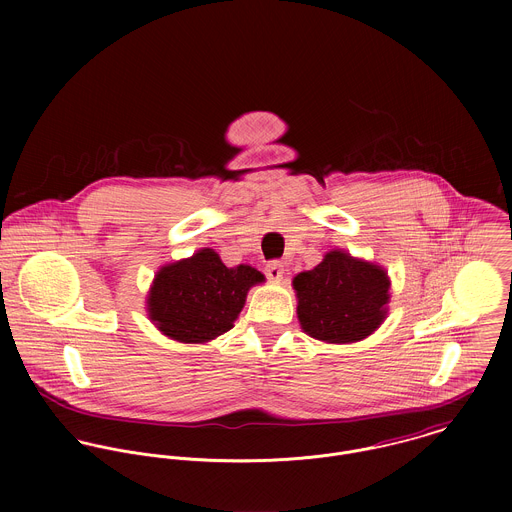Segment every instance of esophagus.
<instances>
[{"mask_svg": "<svg viewBox=\"0 0 512 512\" xmlns=\"http://www.w3.org/2000/svg\"><path fill=\"white\" fill-rule=\"evenodd\" d=\"M266 276H268L270 280H274V282L282 280V276H284V264L278 262V260H272V262L266 266Z\"/></svg>", "mask_w": 512, "mask_h": 512, "instance_id": "obj_1", "label": "esophagus"}]
</instances>
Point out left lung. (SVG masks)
Instances as JSON below:
<instances>
[{"label":"left lung","instance_id":"left-lung-1","mask_svg":"<svg viewBox=\"0 0 512 512\" xmlns=\"http://www.w3.org/2000/svg\"><path fill=\"white\" fill-rule=\"evenodd\" d=\"M301 329L325 343H355L374 333L388 313L384 268L331 250L313 270L293 278Z\"/></svg>","mask_w":512,"mask_h":512}]
</instances>
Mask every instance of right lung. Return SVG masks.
I'll use <instances>...</instances> for the list:
<instances>
[{
	"label": "right lung",
	"instance_id": "1",
	"mask_svg": "<svg viewBox=\"0 0 512 512\" xmlns=\"http://www.w3.org/2000/svg\"><path fill=\"white\" fill-rule=\"evenodd\" d=\"M264 274L248 264L226 268L213 248L163 266L147 293V315L179 343H209L232 329L248 290Z\"/></svg>",
	"mask_w": 512,
	"mask_h": 512
}]
</instances>
